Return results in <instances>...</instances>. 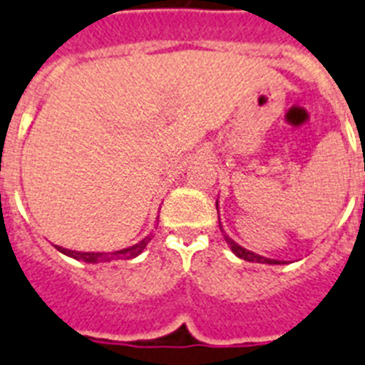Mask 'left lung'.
Wrapping results in <instances>:
<instances>
[{
    "mask_svg": "<svg viewBox=\"0 0 365 365\" xmlns=\"http://www.w3.org/2000/svg\"><path fill=\"white\" fill-rule=\"evenodd\" d=\"M217 209H218V201H217ZM220 232H222L224 235V241L228 243V247L232 249V252L237 258H241V260H247V262H256V264H284V262L281 260H271V258H264V256L256 255V252H252V250H247L245 247H241V245H237L235 241H233L232 237H230L228 233L224 232L222 226H220Z\"/></svg>",
    "mask_w": 365,
    "mask_h": 365,
    "instance_id": "1",
    "label": "left lung"
}]
</instances>
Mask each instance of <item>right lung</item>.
<instances>
[{"label":"right lung","instance_id":"obj_1","mask_svg":"<svg viewBox=\"0 0 365 365\" xmlns=\"http://www.w3.org/2000/svg\"><path fill=\"white\" fill-rule=\"evenodd\" d=\"M153 235H147V237L139 241L133 247H128V249L115 250V252H78V250H69L63 249V247H58V250L62 255L69 256V258H75V260L86 262V264H100V262H110V260H130V258H135L147 249V245L150 243Z\"/></svg>","mask_w":365,"mask_h":365}]
</instances>
